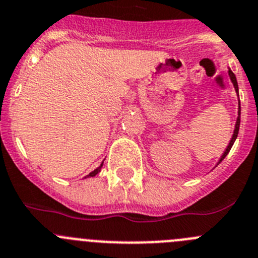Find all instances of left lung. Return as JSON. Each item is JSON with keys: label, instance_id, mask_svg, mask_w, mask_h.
I'll return each mask as SVG.
<instances>
[{"label": "left lung", "instance_id": "8db88e82", "mask_svg": "<svg viewBox=\"0 0 258 258\" xmlns=\"http://www.w3.org/2000/svg\"><path fill=\"white\" fill-rule=\"evenodd\" d=\"M228 75H229L230 81H232L233 86H234L235 93H237V95H238V117H237V121H235V126H234V131H233V135H232V139H230V141H229V144H228L227 149H225V150H224V153L221 154L220 159H219V160H218V163H216L215 167H218V165L220 164L221 162H223L224 158H225V156L228 155V153H229L230 149H232L233 144H234V141L237 140L238 132H239V124H240V102H239V90H238V84H237V79H235V75L233 74L232 70H230V69H228Z\"/></svg>", "mask_w": 258, "mask_h": 258}]
</instances>
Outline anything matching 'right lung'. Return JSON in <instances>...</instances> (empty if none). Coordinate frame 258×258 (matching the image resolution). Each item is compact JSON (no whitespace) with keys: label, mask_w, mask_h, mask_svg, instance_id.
<instances>
[{"label":"right lung","mask_w":258,"mask_h":258,"mask_svg":"<svg viewBox=\"0 0 258 258\" xmlns=\"http://www.w3.org/2000/svg\"><path fill=\"white\" fill-rule=\"evenodd\" d=\"M103 163H104V160H103V162H102V164H100V165H99V167L96 168V169H94V170H93V172H90V173H89V174H88V175H86V177H84V178H85V179H86V178H90V177H95V175H96V174H98V173H99V172H100V170H102V167H103Z\"/></svg>","instance_id":"1"}]
</instances>
